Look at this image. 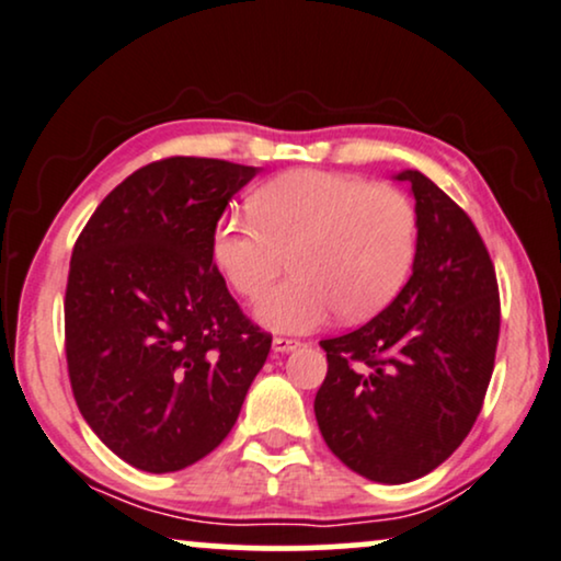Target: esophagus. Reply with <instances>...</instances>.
Wrapping results in <instances>:
<instances>
[{
    "label": "esophagus",
    "mask_w": 561,
    "mask_h": 561,
    "mask_svg": "<svg viewBox=\"0 0 561 561\" xmlns=\"http://www.w3.org/2000/svg\"><path fill=\"white\" fill-rule=\"evenodd\" d=\"M272 346H274V351H279V354H289V351L300 348L302 343L297 339H285V335H276V339L272 341Z\"/></svg>",
    "instance_id": "obj_1"
}]
</instances>
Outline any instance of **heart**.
Here are the masks:
<instances>
[{"label": "heart", "mask_w": 561, "mask_h": 561, "mask_svg": "<svg viewBox=\"0 0 561 561\" xmlns=\"http://www.w3.org/2000/svg\"><path fill=\"white\" fill-rule=\"evenodd\" d=\"M253 220H222L213 253L228 285L259 297L256 318L272 331L308 333L335 312L343 320L375 318L408 282L417 249L413 199L362 176L295 169L251 197Z\"/></svg>", "instance_id": "heart-1"}]
</instances>
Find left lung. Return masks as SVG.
I'll return each instance as SVG.
<instances>
[{
	"label": "left lung",
	"instance_id": "8db88e82",
	"mask_svg": "<svg viewBox=\"0 0 561 561\" xmlns=\"http://www.w3.org/2000/svg\"><path fill=\"white\" fill-rule=\"evenodd\" d=\"M413 274L356 331L320 341L316 417L328 449L367 480L402 484L451 457L480 415L500 335L497 276L469 215L421 171Z\"/></svg>",
	"mask_w": 561,
	"mask_h": 561
}]
</instances>
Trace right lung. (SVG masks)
<instances>
[{"mask_svg":"<svg viewBox=\"0 0 561 561\" xmlns=\"http://www.w3.org/2000/svg\"><path fill=\"white\" fill-rule=\"evenodd\" d=\"M256 171L153 161L102 199L73 243L64 300L73 400L100 442L144 472L218 449L272 348L213 261L220 215Z\"/></svg>","mask_w":561,"mask_h":561,"instance_id":"1","label":"right lung"}]
</instances>
